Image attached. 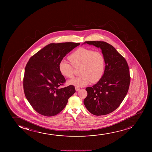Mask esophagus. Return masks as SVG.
<instances>
[{
    "label": "esophagus",
    "mask_w": 152,
    "mask_h": 152,
    "mask_svg": "<svg viewBox=\"0 0 152 152\" xmlns=\"http://www.w3.org/2000/svg\"><path fill=\"white\" fill-rule=\"evenodd\" d=\"M75 90H76V91H78L80 90V88L78 87H75Z\"/></svg>",
    "instance_id": "1"
}]
</instances>
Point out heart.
<instances>
[{"label":"heart","mask_w":152,"mask_h":152,"mask_svg":"<svg viewBox=\"0 0 152 152\" xmlns=\"http://www.w3.org/2000/svg\"><path fill=\"white\" fill-rule=\"evenodd\" d=\"M71 63L62 60L58 63V70L61 75L67 78L74 76V67L80 66V75L69 81V83L78 87L87 85L91 81L94 83L100 80L105 69L104 55L99 51L87 48L78 49L69 56Z\"/></svg>","instance_id":"b5f03b06"}]
</instances>
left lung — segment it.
<instances>
[{
	"label": "left lung",
	"mask_w": 152,
	"mask_h": 152,
	"mask_svg": "<svg viewBox=\"0 0 152 152\" xmlns=\"http://www.w3.org/2000/svg\"><path fill=\"white\" fill-rule=\"evenodd\" d=\"M83 44L100 48L105 60L104 74L92 87L86 88L88 94L83 103L92 114H108L118 107L128 91L130 83L128 65L116 49L106 42L88 41Z\"/></svg>",
	"instance_id": "8db88e82"
}]
</instances>
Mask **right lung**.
I'll list each match as a JSON object with an SVG mask.
<instances>
[{
    "instance_id": "right-lung-1",
    "label": "right lung",
    "mask_w": 152,
    "mask_h": 152,
    "mask_svg": "<svg viewBox=\"0 0 152 152\" xmlns=\"http://www.w3.org/2000/svg\"><path fill=\"white\" fill-rule=\"evenodd\" d=\"M79 43H51L29 58L25 69L23 88L31 106L40 114L53 116L58 114L75 93V87L61 88L65 82L58 65L67 53Z\"/></svg>"
}]
</instances>
